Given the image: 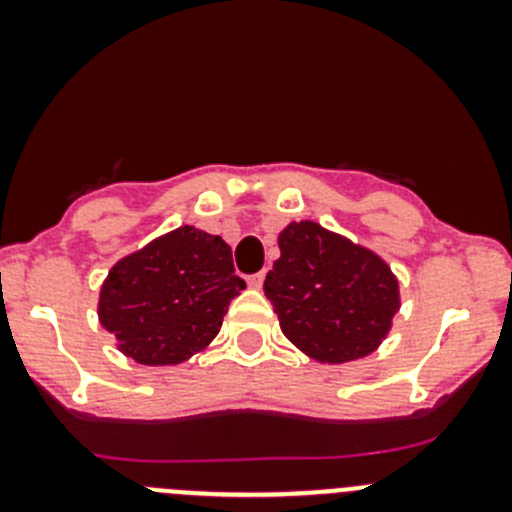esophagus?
<instances>
[{
  "label": "esophagus",
  "mask_w": 512,
  "mask_h": 512,
  "mask_svg": "<svg viewBox=\"0 0 512 512\" xmlns=\"http://www.w3.org/2000/svg\"><path fill=\"white\" fill-rule=\"evenodd\" d=\"M262 282H265V272H257V275L247 277V285H250L252 289H260Z\"/></svg>",
  "instance_id": "obj_1"
}]
</instances>
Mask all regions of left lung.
Returning a JSON list of instances; mask_svg holds the SVG:
<instances>
[{
	"instance_id": "obj_1",
	"label": "left lung",
	"mask_w": 512,
	"mask_h": 512,
	"mask_svg": "<svg viewBox=\"0 0 512 512\" xmlns=\"http://www.w3.org/2000/svg\"><path fill=\"white\" fill-rule=\"evenodd\" d=\"M265 277L282 334L322 364L379 349L401 307L399 280L376 252L319 223H289Z\"/></svg>"
}]
</instances>
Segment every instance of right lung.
I'll list each match as a JSON object with an SVG mask.
<instances>
[{
	"mask_svg": "<svg viewBox=\"0 0 512 512\" xmlns=\"http://www.w3.org/2000/svg\"><path fill=\"white\" fill-rule=\"evenodd\" d=\"M242 289L223 237L183 225L111 267L98 319L138 364H183L218 337Z\"/></svg>",
	"mask_w": 512,
	"mask_h": 512,
	"instance_id": "right-lung-1",
	"label": "right lung"
}]
</instances>
